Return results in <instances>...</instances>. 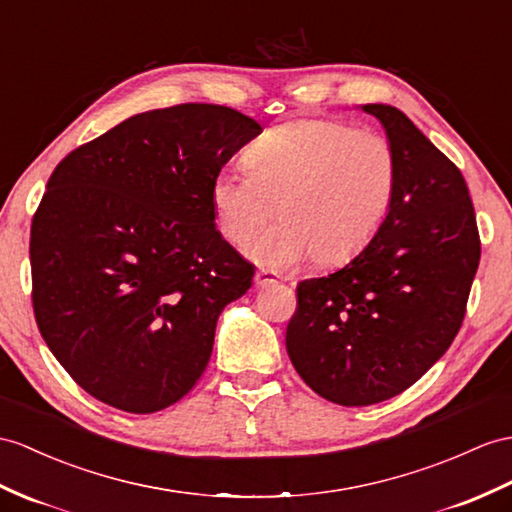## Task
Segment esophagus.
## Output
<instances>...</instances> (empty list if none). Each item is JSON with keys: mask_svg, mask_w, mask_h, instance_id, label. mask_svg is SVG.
I'll use <instances>...</instances> for the list:
<instances>
[{"mask_svg": "<svg viewBox=\"0 0 512 512\" xmlns=\"http://www.w3.org/2000/svg\"><path fill=\"white\" fill-rule=\"evenodd\" d=\"M278 280H276V276H273V273H269V271H256V276H254V284L258 286V289H267V286H273L276 284Z\"/></svg>", "mask_w": 512, "mask_h": 512, "instance_id": "34e87169", "label": "esophagus"}]
</instances>
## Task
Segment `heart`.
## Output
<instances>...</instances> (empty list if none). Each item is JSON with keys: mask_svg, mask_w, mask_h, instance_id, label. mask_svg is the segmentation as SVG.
Wrapping results in <instances>:
<instances>
[{"mask_svg": "<svg viewBox=\"0 0 512 512\" xmlns=\"http://www.w3.org/2000/svg\"><path fill=\"white\" fill-rule=\"evenodd\" d=\"M243 160L247 169H223L210 186L217 223L241 247L278 204L282 219L249 247V258L273 271L352 258L376 236L397 191L391 143L339 121L282 123L260 134Z\"/></svg>", "mask_w": 512, "mask_h": 512, "instance_id": "b5f03b06", "label": "heart"}]
</instances>
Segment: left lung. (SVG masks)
<instances>
[{"label": "left lung", "mask_w": 512, "mask_h": 512, "mask_svg": "<svg viewBox=\"0 0 512 512\" xmlns=\"http://www.w3.org/2000/svg\"><path fill=\"white\" fill-rule=\"evenodd\" d=\"M397 158L393 206L343 269L297 286L286 352L317 395L369 406L413 386L460 330L480 263L463 173L400 108L365 104Z\"/></svg>", "instance_id": "1"}]
</instances>
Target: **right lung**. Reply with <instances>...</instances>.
<instances>
[{
    "label": "right lung",
    "instance_id": "1",
    "mask_svg": "<svg viewBox=\"0 0 512 512\" xmlns=\"http://www.w3.org/2000/svg\"><path fill=\"white\" fill-rule=\"evenodd\" d=\"M263 132L239 110L134 115L54 169L30 234L32 302L58 363L134 415L176 404L213 354L254 267L215 226L210 186Z\"/></svg>",
    "mask_w": 512,
    "mask_h": 512
}]
</instances>
